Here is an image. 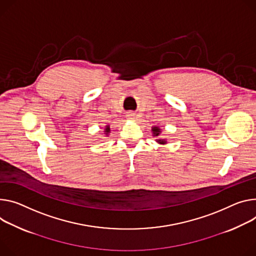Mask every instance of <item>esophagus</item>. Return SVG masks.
Listing matches in <instances>:
<instances>
[{
  "mask_svg": "<svg viewBox=\"0 0 256 256\" xmlns=\"http://www.w3.org/2000/svg\"><path fill=\"white\" fill-rule=\"evenodd\" d=\"M134 114H132V113H130V115H128V116H130V118H134Z\"/></svg>",
  "mask_w": 256,
  "mask_h": 256,
  "instance_id": "obj_1",
  "label": "esophagus"
}]
</instances>
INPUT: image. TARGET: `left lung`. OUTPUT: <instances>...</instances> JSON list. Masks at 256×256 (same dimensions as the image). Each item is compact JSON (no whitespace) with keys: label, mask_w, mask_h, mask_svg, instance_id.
<instances>
[{"label":"left lung","mask_w":256,"mask_h":256,"mask_svg":"<svg viewBox=\"0 0 256 256\" xmlns=\"http://www.w3.org/2000/svg\"><path fill=\"white\" fill-rule=\"evenodd\" d=\"M152 132H153L154 136H159V134H160V128L154 126V128H152ZM158 142H159L160 144H164V143H166V141H164V140H158Z\"/></svg>","instance_id":"obj_1"}]
</instances>
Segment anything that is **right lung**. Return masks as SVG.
<instances>
[{"mask_svg": "<svg viewBox=\"0 0 256 256\" xmlns=\"http://www.w3.org/2000/svg\"><path fill=\"white\" fill-rule=\"evenodd\" d=\"M109 132H110V128H109V126H106V128H105V132H106V134H107Z\"/></svg>", "mask_w": 256, "mask_h": 256, "instance_id": "add662e5", "label": "right lung"}]
</instances>
